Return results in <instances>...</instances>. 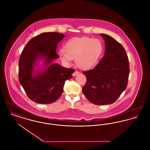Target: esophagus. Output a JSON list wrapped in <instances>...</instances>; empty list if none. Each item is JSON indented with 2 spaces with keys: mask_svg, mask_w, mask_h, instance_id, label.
Wrapping results in <instances>:
<instances>
[{
  "mask_svg": "<svg viewBox=\"0 0 150 150\" xmlns=\"http://www.w3.org/2000/svg\"><path fill=\"white\" fill-rule=\"evenodd\" d=\"M79 74V72L78 71H75V72L73 73V74H72V76H75L78 75Z\"/></svg>",
  "mask_w": 150,
  "mask_h": 150,
  "instance_id": "obj_1",
  "label": "esophagus"
}]
</instances>
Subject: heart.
<instances>
[{"label": "heart", "instance_id": "obj_1", "mask_svg": "<svg viewBox=\"0 0 150 150\" xmlns=\"http://www.w3.org/2000/svg\"><path fill=\"white\" fill-rule=\"evenodd\" d=\"M58 52L62 62L69 64L75 58L76 65L82 70H89L97 64L103 53L101 41L88 37H74L63 46Z\"/></svg>", "mask_w": 150, "mask_h": 150}]
</instances>
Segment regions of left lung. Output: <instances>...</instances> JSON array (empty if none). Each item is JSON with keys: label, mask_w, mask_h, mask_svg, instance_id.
I'll list each match as a JSON object with an SVG mask.
<instances>
[{"label": "left lung", "mask_w": 150, "mask_h": 150, "mask_svg": "<svg viewBox=\"0 0 150 150\" xmlns=\"http://www.w3.org/2000/svg\"><path fill=\"white\" fill-rule=\"evenodd\" d=\"M101 35L105 44L104 56L93 69L83 72L87 81L82 91L91 103L107 105L114 103L127 87L129 62L122 45L110 35Z\"/></svg>", "instance_id": "left-lung-1"}]
</instances>
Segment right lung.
I'll use <instances>...</instances> for the list:
<instances>
[{
	"label": "right lung",
	"instance_id": "add662e5",
	"mask_svg": "<svg viewBox=\"0 0 150 150\" xmlns=\"http://www.w3.org/2000/svg\"><path fill=\"white\" fill-rule=\"evenodd\" d=\"M64 37L58 32L42 33L32 38L21 53L19 82L28 97L36 103L50 104L57 100L63 92L65 81L72 78L74 69L52 63L59 58L57 46ZM40 59L44 60V67L35 72L34 67Z\"/></svg>",
	"mask_w": 150,
	"mask_h": 150
}]
</instances>
